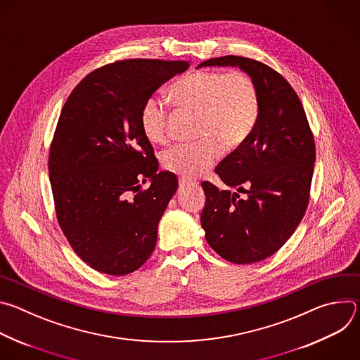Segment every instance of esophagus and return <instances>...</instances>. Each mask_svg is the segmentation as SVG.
Segmentation results:
<instances>
[{
	"label": "esophagus",
	"instance_id": "1",
	"mask_svg": "<svg viewBox=\"0 0 360 360\" xmlns=\"http://www.w3.org/2000/svg\"><path fill=\"white\" fill-rule=\"evenodd\" d=\"M195 185H196V182H195V181L184 179V178H181V179H179V186H181V188H185V186H195Z\"/></svg>",
	"mask_w": 360,
	"mask_h": 360
}]
</instances>
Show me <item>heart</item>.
<instances>
[{
    "label": "heart",
    "mask_w": 360,
    "mask_h": 360,
    "mask_svg": "<svg viewBox=\"0 0 360 360\" xmlns=\"http://www.w3.org/2000/svg\"><path fill=\"white\" fill-rule=\"evenodd\" d=\"M181 108L199 112L192 143H179L162 157L165 169L185 179L207 172L226 149L242 145L259 118V96L249 75L240 71H195L169 88ZM141 128L152 143H165L169 136L168 108L162 101L148 98L139 112Z\"/></svg>",
    "instance_id": "1"
}]
</instances>
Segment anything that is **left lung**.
<instances>
[{
	"instance_id": "8db88e82",
	"label": "left lung",
	"mask_w": 360,
	"mask_h": 360,
	"mask_svg": "<svg viewBox=\"0 0 360 360\" xmlns=\"http://www.w3.org/2000/svg\"><path fill=\"white\" fill-rule=\"evenodd\" d=\"M239 67L259 96V118L248 139L219 162L215 172L231 188L205 181L200 225L224 259L248 265L278 252L292 236L309 203L315 139L302 102L290 84L256 60L225 56L200 67Z\"/></svg>"
}]
</instances>
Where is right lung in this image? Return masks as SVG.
<instances>
[{"label":"right lung","mask_w":360,"mask_h":360,"mask_svg":"<svg viewBox=\"0 0 360 360\" xmlns=\"http://www.w3.org/2000/svg\"><path fill=\"white\" fill-rule=\"evenodd\" d=\"M188 67V61H117L89 72L63 107L48 158L56 214L74 252L98 272L128 275L155 249L178 179L158 172L139 112ZM146 180L150 188L142 190Z\"/></svg>","instance_id":"obj_1"}]
</instances>
